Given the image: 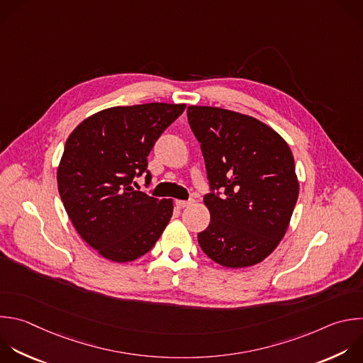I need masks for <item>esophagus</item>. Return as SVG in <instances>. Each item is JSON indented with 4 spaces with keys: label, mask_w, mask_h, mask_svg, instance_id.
Listing matches in <instances>:
<instances>
[{
    "label": "esophagus",
    "mask_w": 363,
    "mask_h": 363,
    "mask_svg": "<svg viewBox=\"0 0 363 363\" xmlns=\"http://www.w3.org/2000/svg\"><path fill=\"white\" fill-rule=\"evenodd\" d=\"M189 203H192V201L191 199H188V201H182V199H177L175 201V205L178 206V208H185V206H188Z\"/></svg>",
    "instance_id": "1"
}]
</instances>
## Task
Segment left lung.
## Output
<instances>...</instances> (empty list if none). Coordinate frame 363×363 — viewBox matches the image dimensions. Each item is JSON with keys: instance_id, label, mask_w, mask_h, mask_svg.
<instances>
[{"instance_id": "8db88e82", "label": "left lung", "mask_w": 363, "mask_h": 363, "mask_svg": "<svg viewBox=\"0 0 363 363\" xmlns=\"http://www.w3.org/2000/svg\"><path fill=\"white\" fill-rule=\"evenodd\" d=\"M186 115L209 184L203 202L211 222L198 233L199 247L226 268L255 265L284 238L298 199L292 152L252 116L195 105Z\"/></svg>"}]
</instances>
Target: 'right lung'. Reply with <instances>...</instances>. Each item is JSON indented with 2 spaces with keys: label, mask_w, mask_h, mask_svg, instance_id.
Returning a JSON list of instances; mask_svg holds the SVG:
<instances>
[{
  "label": "right lung",
  "mask_w": 363,
  "mask_h": 363,
  "mask_svg": "<svg viewBox=\"0 0 363 363\" xmlns=\"http://www.w3.org/2000/svg\"><path fill=\"white\" fill-rule=\"evenodd\" d=\"M185 104L151 102L94 113L68 137L57 172L64 208L104 258L130 262L152 250L172 216V199L135 191L151 182L148 155Z\"/></svg>",
  "instance_id": "1"
}]
</instances>
